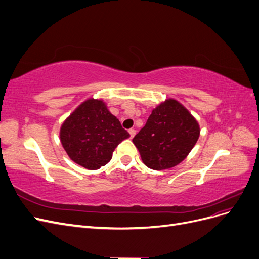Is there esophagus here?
Listing matches in <instances>:
<instances>
[{
    "mask_svg": "<svg viewBox=\"0 0 259 259\" xmlns=\"http://www.w3.org/2000/svg\"><path fill=\"white\" fill-rule=\"evenodd\" d=\"M128 133H130V135H131V138H133L135 136V134H136V131L134 130V128H131L130 131H128Z\"/></svg>",
    "mask_w": 259,
    "mask_h": 259,
    "instance_id": "34e87169",
    "label": "esophagus"
}]
</instances>
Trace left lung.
I'll return each mask as SVG.
<instances>
[{
	"instance_id": "obj_1",
	"label": "left lung",
	"mask_w": 259,
	"mask_h": 259,
	"mask_svg": "<svg viewBox=\"0 0 259 259\" xmlns=\"http://www.w3.org/2000/svg\"><path fill=\"white\" fill-rule=\"evenodd\" d=\"M200 136V125L176 99L155 107L145 126L133 138L146 166L168 169L182 163Z\"/></svg>"
}]
</instances>
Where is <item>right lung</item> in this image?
Returning <instances> with one entry per match:
<instances>
[{
    "mask_svg": "<svg viewBox=\"0 0 259 259\" xmlns=\"http://www.w3.org/2000/svg\"><path fill=\"white\" fill-rule=\"evenodd\" d=\"M59 136L69 158L94 170L111 160L114 149L130 134L103 99L89 98L62 123Z\"/></svg>",
    "mask_w": 259,
    "mask_h": 259,
    "instance_id": "obj_1",
    "label": "right lung"
}]
</instances>
